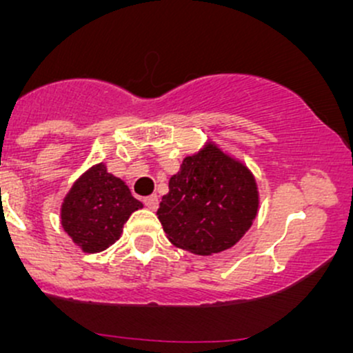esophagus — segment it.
Returning a JSON list of instances; mask_svg holds the SVG:
<instances>
[{"mask_svg":"<svg viewBox=\"0 0 353 353\" xmlns=\"http://www.w3.org/2000/svg\"><path fill=\"white\" fill-rule=\"evenodd\" d=\"M144 205L148 208L149 210H156L159 208V197L156 196V194H152V196H148L144 197Z\"/></svg>","mask_w":353,"mask_h":353,"instance_id":"34e87169","label":"esophagus"}]
</instances>
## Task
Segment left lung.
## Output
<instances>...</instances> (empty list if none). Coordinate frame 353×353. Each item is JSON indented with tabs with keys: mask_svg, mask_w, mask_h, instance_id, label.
<instances>
[{
	"mask_svg": "<svg viewBox=\"0 0 353 353\" xmlns=\"http://www.w3.org/2000/svg\"><path fill=\"white\" fill-rule=\"evenodd\" d=\"M259 188L245 163L208 139L169 179L157 219L172 245L196 255L234 247L254 224Z\"/></svg>",
	"mask_w": 353,
	"mask_h": 353,
	"instance_id": "8db88e82",
	"label": "left lung"
}]
</instances>
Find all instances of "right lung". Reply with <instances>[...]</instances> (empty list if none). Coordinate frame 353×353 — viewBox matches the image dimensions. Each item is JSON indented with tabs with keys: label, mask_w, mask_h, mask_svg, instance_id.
<instances>
[{
	"label": "right lung",
	"mask_w": 353,
	"mask_h": 353,
	"mask_svg": "<svg viewBox=\"0 0 353 353\" xmlns=\"http://www.w3.org/2000/svg\"><path fill=\"white\" fill-rule=\"evenodd\" d=\"M137 209H143V202L132 197L128 184L98 163L81 174L63 197L61 228L83 252L98 254L121 237L125 221Z\"/></svg>",
	"instance_id": "right-lung-1"
}]
</instances>
